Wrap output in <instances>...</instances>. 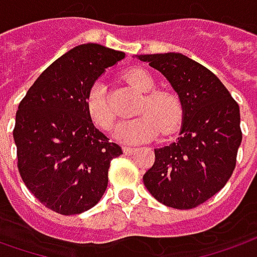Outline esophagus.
Returning a JSON list of instances; mask_svg holds the SVG:
<instances>
[{"label": "esophagus", "instance_id": "1", "mask_svg": "<svg viewBox=\"0 0 257 257\" xmlns=\"http://www.w3.org/2000/svg\"><path fill=\"white\" fill-rule=\"evenodd\" d=\"M122 149H123V153H125V155H132V153L136 151L135 148H131V146H123Z\"/></svg>", "mask_w": 257, "mask_h": 257}]
</instances>
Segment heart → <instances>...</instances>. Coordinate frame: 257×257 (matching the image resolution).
Wrapping results in <instances>:
<instances>
[{
	"mask_svg": "<svg viewBox=\"0 0 257 257\" xmlns=\"http://www.w3.org/2000/svg\"><path fill=\"white\" fill-rule=\"evenodd\" d=\"M122 78L132 88L145 94L138 106V114L142 115L121 122L116 126L115 138L123 143H142L156 138L160 129L163 135L173 134L183 118V104L179 95L172 90H153L156 80L142 67L126 70ZM85 106L91 121L97 126L104 131L114 128V112L108 105L105 87L101 83L92 84L88 90Z\"/></svg>",
	"mask_w": 257,
	"mask_h": 257,
	"instance_id": "heart-1",
	"label": "heart"
}]
</instances>
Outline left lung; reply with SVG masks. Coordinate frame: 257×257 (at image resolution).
<instances>
[{"mask_svg":"<svg viewBox=\"0 0 257 257\" xmlns=\"http://www.w3.org/2000/svg\"><path fill=\"white\" fill-rule=\"evenodd\" d=\"M179 94L183 125L176 142L155 149L143 184L159 202L191 209L215 195L236 166L242 142L239 105L221 80L181 53L141 55Z\"/></svg>","mask_w":257,"mask_h":257,"instance_id":"1","label":"left lung"}]
</instances>
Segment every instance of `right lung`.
I'll list each match as a JSON object with an SVG mask.
<instances>
[{"label":"right lung","mask_w":257,"mask_h":257,"mask_svg":"<svg viewBox=\"0 0 257 257\" xmlns=\"http://www.w3.org/2000/svg\"><path fill=\"white\" fill-rule=\"evenodd\" d=\"M123 57L97 43L78 45L52 63L19 102L14 128L19 174L57 214L92 208L105 193L111 160L122 155L94 126L85 97L106 67Z\"/></svg>","instance_id":"add662e5"}]
</instances>
